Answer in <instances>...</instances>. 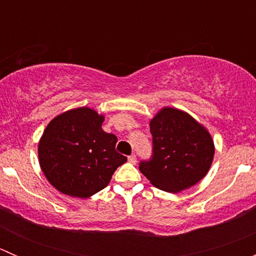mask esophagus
Wrapping results in <instances>:
<instances>
[{
	"label": "esophagus",
	"instance_id": "1",
	"mask_svg": "<svg viewBox=\"0 0 256 256\" xmlns=\"http://www.w3.org/2000/svg\"><path fill=\"white\" fill-rule=\"evenodd\" d=\"M128 162L132 164H136V154H130V156H128Z\"/></svg>",
	"mask_w": 256,
	"mask_h": 256
}]
</instances>
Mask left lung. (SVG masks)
I'll return each mask as SVG.
<instances>
[{
    "label": "left lung",
    "instance_id": "obj_1",
    "mask_svg": "<svg viewBox=\"0 0 256 256\" xmlns=\"http://www.w3.org/2000/svg\"><path fill=\"white\" fill-rule=\"evenodd\" d=\"M152 157L140 162V171L162 190L178 193L208 174L214 144L207 128L190 114L164 108L150 121Z\"/></svg>",
    "mask_w": 256,
    "mask_h": 256
}]
</instances>
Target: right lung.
<instances>
[{
	"label": "right lung",
	"mask_w": 256,
	"mask_h": 256,
	"mask_svg": "<svg viewBox=\"0 0 256 256\" xmlns=\"http://www.w3.org/2000/svg\"><path fill=\"white\" fill-rule=\"evenodd\" d=\"M104 116L90 108L68 110L54 118L38 144L43 174L66 196L88 198L109 184L128 161L115 150L118 138L102 128Z\"/></svg>",
	"instance_id": "add662e5"
}]
</instances>
